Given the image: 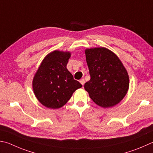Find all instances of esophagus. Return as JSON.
Returning <instances> with one entry per match:
<instances>
[{"instance_id":"1","label":"esophagus","mask_w":153,"mask_h":153,"mask_svg":"<svg viewBox=\"0 0 153 153\" xmlns=\"http://www.w3.org/2000/svg\"><path fill=\"white\" fill-rule=\"evenodd\" d=\"M79 82H80V84H81L82 85H84V84H85V79H80Z\"/></svg>"}]
</instances>
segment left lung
I'll list each match as a JSON object with an SVG mask.
<instances>
[{"mask_svg":"<svg viewBox=\"0 0 153 153\" xmlns=\"http://www.w3.org/2000/svg\"><path fill=\"white\" fill-rule=\"evenodd\" d=\"M85 53L91 78L84 88L91 99L103 108L118 104L129 88V77L123 63L105 48L86 49Z\"/></svg>","mask_w":153,"mask_h":153,"instance_id":"8db88e82","label":"left lung"}]
</instances>
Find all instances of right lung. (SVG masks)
Here are the masks:
<instances>
[{"label": "right lung", "instance_id": "add662e5", "mask_svg": "<svg viewBox=\"0 0 153 153\" xmlns=\"http://www.w3.org/2000/svg\"><path fill=\"white\" fill-rule=\"evenodd\" d=\"M69 52L54 51L44 58L33 79L34 94L41 104L57 109L64 105L82 84L74 79L67 66Z\"/></svg>", "mask_w": 153, "mask_h": 153}]
</instances>
